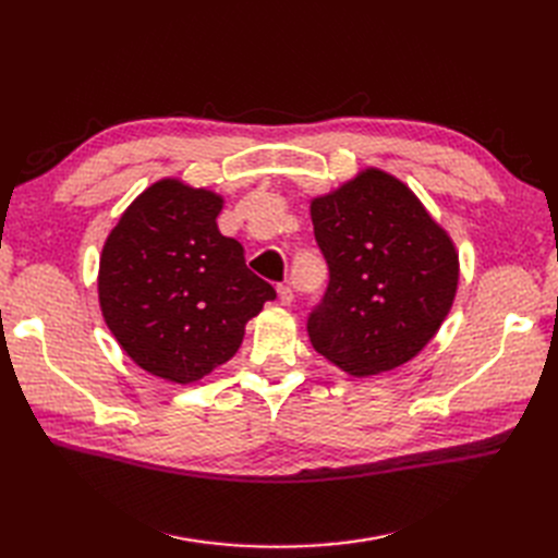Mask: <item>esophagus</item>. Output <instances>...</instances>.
Wrapping results in <instances>:
<instances>
[{"mask_svg":"<svg viewBox=\"0 0 558 558\" xmlns=\"http://www.w3.org/2000/svg\"><path fill=\"white\" fill-rule=\"evenodd\" d=\"M277 293H279V300H281V305H291V302H293V289H291V286H279V289H277Z\"/></svg>","mask_w":558,"mask_h":558,"instance_id":"obj_1","label":"esophagus"}]
</instances>
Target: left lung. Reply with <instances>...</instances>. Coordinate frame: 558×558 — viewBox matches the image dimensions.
Listing matches in <instances>:
<instances>
[{
	"mask_svg": "<svg viewBox=\"0 0 558 558\" xmlns=\"http://www.w3.org/2000/svg\"><path fill=\"white\" fill-rule=\"evenodd\" d=\"M328 289L307 318L312 347L353 377L414 359L447 318L459 253L418 197L381 170L312 199Z\"/></svg>",
	"mask_w": 558,
	"mask_h": 558,
	"instance_id": "left-lung-1",
	"label": "left lung"
}]
</instances>
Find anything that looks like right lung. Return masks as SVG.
Wrapping results in <instances>:
<instances>
[{"label":"right lung","instance_id":"1","mask_svg":"<svg viewBox=\"0 0 558 558\" xmlns=\"http://www.w3.org/2000/svg\"><path fill=\"white\" fill-rule=\"evenodd\" d=\"M223 197L162 179L111 230L99 258V307L146 373L191 384L238 353L246 320L277 291L216 226Z\"/></svg>","mask_w":558,"mask_h":558}]
</instances>
